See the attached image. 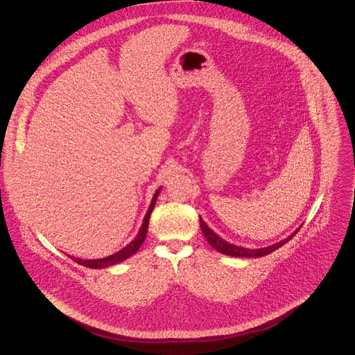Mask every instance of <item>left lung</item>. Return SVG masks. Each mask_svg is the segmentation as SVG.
Returning a JSON list of instances; mask_svg holds the SVG:
<instances>
[{
	"label": "left lung",
	"mask_w": 355,
	"mask_h": 355,
	"mask_svg": "<svg viewBox=\"0 0 355 355\" xmlns=\"http://www.w3.org/2000/svg\"><path fill=\"white\" fill-rule=\"evenodd\" d=\"M200 227H201V232L205 236V239L209 242V245L216 249L218 252L223 253V254H227V256H234V257H261V256H267L270 253H272L274 250H276L277 248L283 246L286 242H288L293 236L297 234L298 230H295L291 236L284 238L283 241L280 242H276L274 245H270L267 248H261V249H248V248H241V246H236L233 243H229L226 242L225 239H222L218 234H215L205 223L204 220L200 218Z\"/></svg>",
	"instance_id": "obj_1"
}]
</instances>
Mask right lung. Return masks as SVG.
Wrapping results in <instances>:
<instances>
[{
    "label": "right lung",
    "mask_w": 355,
    "mask_h": 355,
    "mask_svg": "<svg viewBox=\"0 0 355 355\" xmlns=\"http://www.w3.org/2000/svg\"><path fill=\"white\" fill-rule=\"evenodd\" d=\"M159 192H160V188L155 192V195L153 197V201H151V205L146 214V218H144V222L137 233V236H135V239L132 242H129L123 249H121L117 253L109 256V257H105V259H99V260H83V259H76V257H71L73 261H76L80 266H84L87 268H105V267H109V266H114V264H119L121 261L126 260L128 257H130L132 254H135L139 248L141 246V243L144 242L146 236H147V230H148V223H150V216H151V212L155 207V202H157V198H158Z\"/></svg>",
    "instance_id": "obj_1"
}]
</instances>
